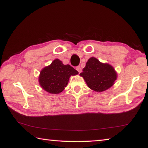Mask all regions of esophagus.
<instances>
[{
    "label": "esophagus",
    "mask_w": 148,
    "mask_h": 148,
    "mask_svg": "<svg viewBox=\"0 0 148 148\" xmlns=\"http://www.w3.org/2000/svg\"><path fill=\"white\" fill-rule=\"evenodd\" d=\"M76 70L77 71V72H79V73H80V72H82V68H81V66H77V67H76Z\"/></svg>",
    "instance_id": "1"
}]
</instances>
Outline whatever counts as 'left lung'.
Listing matches in <instances>:
<instances>
[{"mask_svg":"<svg viewBox=\"0 0 148 148\" xmlns=\"http://www.w3.org/2000/svg\"><path fill=\"white\" fill-rule=\"evenodd\" d=\"M79 75L84 77L87 86L97 92L109 89L117 79V73L113 66L108 63H102L95 57H91L87 61Z\"/></svg>","mask_w":148,"mask_h":148,"instance_id":"1","label":"left lung"}]
</instances>
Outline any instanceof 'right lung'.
Here are the masks:
<instances>
[{
    "mask_svg": "<svg viewBox=\"0 0 148 148\" xmlns=\"http://www.w3.org/2000/svg\"><path fill=\"white\" fill-rule=\"evenodd\" d=\"M78 74L71 65L62 64L59 59H55L49 66L40 71L39 84L42 88L51 94L62 92L69 83L71 76Z\"/></svg>",
    "mask_w": 148,
    "mask_h": 148,
    "instance_id": "1",
    "label": "right lung"
}]
</instances>
